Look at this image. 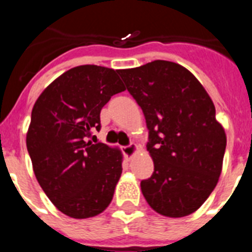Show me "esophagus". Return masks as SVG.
<instances>
[{"mask_svg": "<svg viewBox=\"0 0 252 252\" xmlns=\"http://www.w3.org/2000/svg\"><path fill=\"white\" fill-rule=\"evenodd\" d=\"M137 150H139V148H137L136 144H131V145L124 146V148H122V151H124L125 157L127 158L128 160H130L131 158H132L133 155L137 153Z\"/></svg>", "mask_w": 252, "mask_h": 252, "instance_id": "34e87169", "label": "esophagus"}]
</instances>
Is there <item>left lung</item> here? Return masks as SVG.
Listing matches in <instances>:
<instances>
[{
    "label": "left lung",
    "mask_w": 252,
    "mask_h": 252,
    "mask_svg": "<svg viewBox=\"0 0 252 252\" xmlns=\"http://www.w3.org/2000/svg\"><path fill=\"white\" fill-rule=\"evenodd\" d=\"M119 74L149 130L154 173L141 182L142 194L159 215H192L217 186L226 150L212 99L188 69L168 60L120 69Z\"/></svg>",
    "instance_id": "8db88e82"
}]
</instances>
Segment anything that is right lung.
Masks as SVG:
<instances>
[{"instance_id": "1", "label": "right lung", "mask_w": 252, "mask_h": 252, "mask_svg": "<svg viewBox=\"0 0 252 252\" xmlns=\"http://www.w3.org/2000/svg\"><path fill=\"white\" fill-rule=\"evenodd\" d=\"M119 70L98 65L69 69L35 102L26 133L35 177L60 212L77 220L110 206L122 173V153L92 142L102 107L126 88Z\"/></svg>"}]
</instances>
